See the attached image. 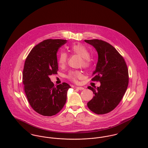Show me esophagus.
Returning a JSON list of instances; mask_svg holds the SVG:
<instances>
[{
    "instance_id": "34e87169",
    "label": "esophagus",
    "mask_w": 148,
    "mask_h": 148,
    "mask_svg": "<svg viewBox=\"0 0 148 148\" xmlns=\"http://www.w3.org/2000/svg\"><path fill=\"white\" fill-rule=\"evenodd\" d=\"M76 88L79 89V90H83V89H84V88L83 87H82V86H77Z\"/></svg>"
}]
</instances>
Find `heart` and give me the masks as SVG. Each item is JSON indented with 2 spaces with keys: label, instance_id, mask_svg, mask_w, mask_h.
<instances>
[{
  "label": "heart",
  "instance_id": "b5f03b06",
  "mask_svg": "<svg viewBox=\"0 0 148 148\" xmlns=\"http://www.w3.org/2000/svg\"><path fill=\"white\" fill-rule=\"evenodd\" d=\"M70 51L75 55H77L82 57V60L80 65L84 68H89L92 64V58L89 55V49L84 45L77 43L72 45L70 47ZM68 55L66 52L61 51L59 52L58 58V63L60 67H64L67 63ZM82 73L79 71H71L68 75L67 78L73 82H77L79 79L82 77Z\"/></svg>",
  "mask_w": 148,
  "mask_h": 148
}]
</instances>
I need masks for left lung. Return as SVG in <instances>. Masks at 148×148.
Here are the masks:
<instances>
[{"instance_id":"1","label":"left lung","mask_w":148,"mask_h":148,"mask_svg":"<svg viewBox=\"0 0 148 148\" xmlns=\"http://www.w3.org/2000/svg\"><path fill=\"white\" fill-rule=\"evenodd\" d=\"M96 49L99 58L92 81L100 82L96 89L89 86L95 96L88 108L97 114L113 110L122 100L128 86L129 74L124 58L109 43L99 39L85 40Z\"/></svg>"}]
</instances>
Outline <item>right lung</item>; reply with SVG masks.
<instances>
[{
    "mask_svg": "<svg viewBox=\"0 0 148 148\" xmlns=\"http://www.w3.org/2000/svg\"><path fill=\"white\" fill-rule=\"evenodd\" d=\"M67 42L63 39H47L34 47L27 56L23 71V83L28 101L32 109L44 116L59 113L66 100L70 85L55 86L49 75L57 74L56 53Z\"/></svg>",
    "mask_w": 148,
    "mask_h": 148,
    "instance_id": "add662e5",
    "label": "right lung"
}]
</instances>
